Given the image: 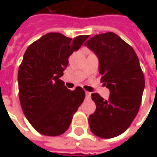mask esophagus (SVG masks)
Returning <instances> with one entry per match:
<instances>
[{
  "label": "esophagus",
  "instance_id": "1",
  "mask_svg": "<svg viewBox=\"0 0 157 157\" xmlns=\"http://www.w3.org/2000/svg\"><path fill=\"white\" fill-rule=\"evenodd\" d=\"M86 98H91V92H86Z\"/></svg>",
  "mask_w": 157,
  "mask_h": 157
}]
</instances>
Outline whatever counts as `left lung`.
Returning <instances> with one entry per match:
<instances>
[{
  "label": "left lung",
  "mask_w": 157,
  "mask_h": 157,
  "mask_svg": "<svg viewBox=\"0 0 157 157\" xmlns=\"http://www.w3.org/2000/svg\"><path fill=\"white\" fill-rule=\"evenodd\" d=\"M85 45L98 55L101 82L110 90L109 100L92 94L96 111L89 116V126L100 138H113L124 133L138 113L144 74L134 48L114 33L95 35Z\"/></svg>",
  "instance_id": "8db88e82"
}]
</instances>
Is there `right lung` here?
<instances>
[{"mask_svg": "<svg viewBox=\"0 0 157 157\" xmlns=\"http://www.w3.org/2000/svg\"><path fill=\"white\" fill-rule=\"evenodd\" d=\"M89 35L70 39L48 33L27 48L19 66L18 96L22 112L37 131L47 136L64 134L85 98V91L69 90L59 79L68 59Z\"/></svg>", "mask_w": 157, "mask_h": 157, "instance_id": "obj_1", "label": "right lung"}]
</instances>
